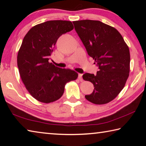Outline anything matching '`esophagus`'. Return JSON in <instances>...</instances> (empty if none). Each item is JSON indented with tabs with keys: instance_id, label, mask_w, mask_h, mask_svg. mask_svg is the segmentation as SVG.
Instances as JSON below:
<instances>
[{
	"instance_id": "obj_1",
	"label": "esophagus",
	"mask_w": 146,
	"mask_h": 146,
	"mask_svg": "<svg viewBox=\"0 0 146 146\" xmlns=\"http://www.w3.org/2000/svg\"><path fill=\"white\" fill-rule=\"evenodd\" d=\"M78 80L80 81V82H82L83 79H82V74H78Z\"/></svg>"
}]
</instances>
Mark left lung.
Masks as SVG:
<instances>
[{
  "label": "left lung",
  "instance_id": "1",
  "mask_svg": "<svg viewBox=\"0 0 146 146\" xmlns=\"http://www.w3.org/2000/svg\"><path fill=\"white\" fill-rule=\"evenodd\" d=\"M75 31L99 70L82 78L93 84V92L86 95L95 104H105L117 97L125 86L130 70L129 47L117 29L99 21H73Z\"/></svg>",
  "mask_w": 146,
  "mask_h": 146
}]
</instances>
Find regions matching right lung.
<instances>
[{"instance_id":"add662e5","label":"right lung","mask_w":146,"mask_h":146,"mask_svg":"<svg viewBox=\"0 0 146 146\" xmlns=\"http://www.w3.org/2000/svg\"><path fill=\"white\" fill-rule=\"evenodd\" d=\"M73 29L71 21H49L31 28L24 36L17 55V66L26 90L39 102H55L62 96L66 83L78 73L49 62L58 38Z\"/></svg>"}]
</instances>
